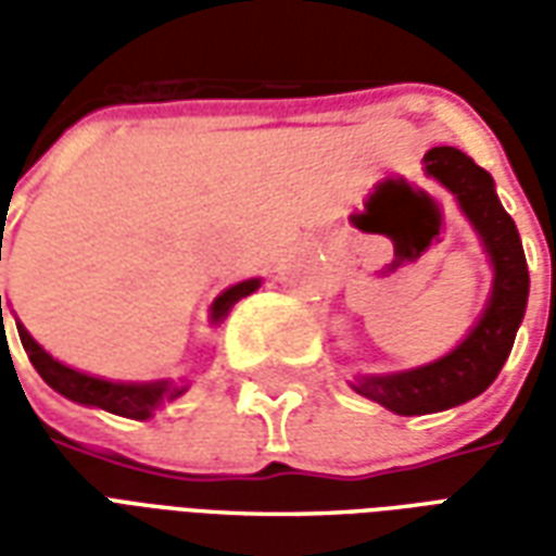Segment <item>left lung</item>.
<instances>
[{
  "label": "left lung",
  "mask_w": 556,
  "mask_h": 556,
  "mask_svg": "<svg viewBox=\"0 0 556 556\" xmlns=\"http://www.w3.org/2000/svg\"><path fill=\"white\" fill-rule=\"evenodd\" d=\"M422 169L450 190L458 211L477 231L491 265V291L467 337L443 357L414 369L384 375H357L351 390L372 399L399 417L450 410L485 393L513 351L530 294V274L513 217L503 211L494 178L465 151L438 146L426 151Z\"/></svg>",
  "instance_id": "8db88e82"
}]
</instances>
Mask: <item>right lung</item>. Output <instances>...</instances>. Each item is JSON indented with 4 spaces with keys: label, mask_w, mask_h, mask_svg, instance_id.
<instances>
[{
    "label": "right lung",
    "mask_w": 556,
    "mask_h": 556,
    "mask_svg": "<svg viewBox=\"0 0 556 556\" xmlns=\"http://www.w3.org/2000/svg\"><path fill=\"white\" fill-rule=\"evenodd\" d=\"M262 286V279H243V282H235L226 291H219L214 303H211V315L207 321L211 327H217L226 321V315L231 313V306L253 294L255 289ZM17 321V318H14ZM0 327L5 330V321H2V294H0ZM17 333L23 349L29 354L31 366L38 369L47 384L53 387L55 393H62L71 402L77 405H89V408L110 410V414H118V417L127 419H148L154 417V410H160L166 402L178 399L181 393H187L190 384H175L172 378H160V381H110V378H98V375L79 372V369H71L62 361H55L50 351H43L26 327L17 321Z\"/></svg>",
    "instance_id": "add662e5"
}]
</instances>
